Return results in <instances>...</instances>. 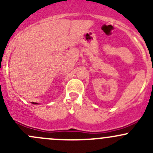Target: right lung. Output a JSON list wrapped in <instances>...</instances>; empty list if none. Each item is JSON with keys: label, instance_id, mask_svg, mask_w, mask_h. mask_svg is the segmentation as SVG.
Segmentation results:
<instances>
[{"label": "right lung", "instance_id": "1", "mask_svg": "<svg viewBox=\"0 0 153 153\" xmlns=\"http://www.w3.org/2000/svg\"><path fill=\"white\" fill-rule=\"evenodd\" d=\"M32 104H37V103H35V102H32Z\"/></svg>", "mask_w": 153, "mask_h": 153}]
</instances>
